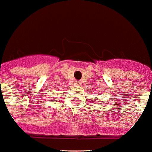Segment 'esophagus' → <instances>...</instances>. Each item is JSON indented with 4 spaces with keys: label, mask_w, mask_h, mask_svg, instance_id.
<instances>
[{
    "label": "esophagus",
    "mask_w": 152,
    "mask_h": 152,
    "mask_svg": "<svg viewBox=\"0 0 152 152\" xmlns=\"http://www.w3.org/2000/svg\"><path fill=\"white\" fill-rule=\"evenodd\" d=\"M75 85H76V86L81 85V81H75Z\"/></svg>",
    "instance_id": "1"
}]
</instances>
